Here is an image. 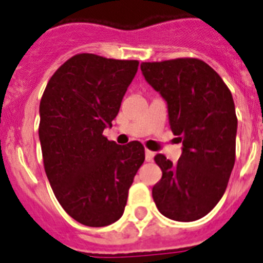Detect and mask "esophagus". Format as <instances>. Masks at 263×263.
<instances>
[{
	"label": "esophagus",
	"mask_w": 263,
	"mask_h": 263,
	"mask_svg": "<svg viewBox=\"0 0 263 263\" xmlns=\"http://www.w3.org/2000/svg\"><path fill=\"white\" fill-rule=\"evenodd\" d=\"M144 155H146V161L147 162H151L154 159V153L150 150H146L144 151Z\"/></svg>",
	"instance_id": "34e87169"
}]
</instances>
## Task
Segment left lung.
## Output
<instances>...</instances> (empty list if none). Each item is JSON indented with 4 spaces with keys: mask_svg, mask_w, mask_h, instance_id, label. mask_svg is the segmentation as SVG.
<instances>
[{
    "mask_svg": "<svg viewBox=\"0 0 263 263\" xmlns=\"http://www.w3.org/2000/svg\"><path fill=\"white\" fill-rule=\"evenodd\" d=\"M144 80L167 104L168 124L182 142L177 163L155 155L162 178L153 187L163 216L194 221L223 197L235 163L238 119L227 85L205 62L192 58L143 62Z\"/></svg>",
    "mask_w": 263,
    "mask_h": 263,
    "instance_id": "8db88e82",
    "label": "left lung"
}]
</instances>
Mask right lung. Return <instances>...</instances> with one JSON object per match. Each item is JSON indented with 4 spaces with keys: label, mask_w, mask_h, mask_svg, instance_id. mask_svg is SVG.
I'll list each match as a JSON object with an SVG mask.
<instances>
[{
    "label": "right lung",
    "mask_w": 263,
    "mask_h": 263,
    "mask_svg": "<svg viewBox=\"0 0 263 263\" xmlns=\"http://www.w3.org/2000/svg\"><path fill=\"white\" fill-rule=\"evenodd\" d=\"M138 61L78 54L51 77L40 101L39 139L55 197L78 223L105 227L123 216L128 191L144 162L140 142L120 146L112 127Z\"/></svg>",
    "instance_id": "right-lung-1"
}]
</instances>
